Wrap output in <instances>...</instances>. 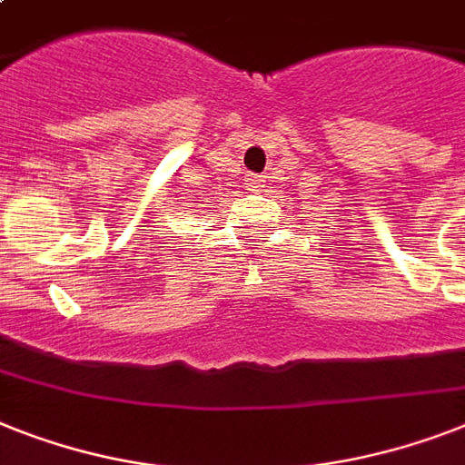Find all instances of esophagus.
Wrapping results in <instances>:
<instances>
[{
    "label": "esophagus",
    "instance_id": "1",
    "mask_svg": "<svg viewBox=\"0 0 465 465\" xmlns=\"http://www.w3.org/2000/svg\"><path fill=\"white\" fill-rule=\"evenodd\" d=\"M262 183H265V179L258 176V173H251V176H248V188H251V191H260Z\"/></svg>",
    "mask_w": 465,
    "mask_h": 465
}]
</instances>
